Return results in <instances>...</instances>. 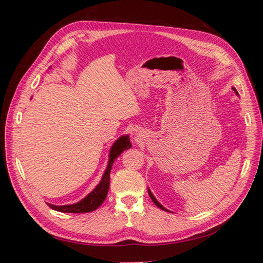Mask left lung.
<instances>
[{
	"mask_svg": "<svg viewBox=\"0 0 263 263\" xmlns=\"http://www.w3.org/2000/svg\"><path fill=\"white\" fill-rule=\"evenodd\" d=\"M233 90L236 92V94H237V95H239V94H238V92H237V90L235 89V87H233ZM148 193H149V196L151 197V200H153V202H154V203H155V204L158 206L159 209H161V210H163V211H168V210H165V209L163 208V206H162L160 203H159V202L156 200V197L154 196V194H153V193L150 192V190H148ZM168 212H169V211H168Z\"/></svg>",
	"mask_w": 263,
	"mask_h": 263,
	"instance_id": "left-lung-1",
	"label": "left lung"
}]
</instances>
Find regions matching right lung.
I'll return each instance as SVG.
<instances>
[{
    "instance_id": "1",
    "label": "right lung",
    "mask_w": 263,
    "mask_h": 263,
    "mask_svg": "<svg viewBox=\"0 0 263 263\" xmlns=\"http://www.w3.org/2000/svg\"><path fill=\"white\" fill-rule=\"evenodd\" d=\"M130 147H132V144L129 141L128 135L118 138L109 150V157H108V163L106 166V170L104 174H103V177L99 184L97 185V187H95L90 194H87L84 198H82L80 202H78L76 204L60 205V206L48 203L50 209L58 212H62V213H89L100 208L102 203L105 201L107 192H108L109 173H110V170H112L114 160L123 153L124 150L129 149Z\"/></svg>"
}]
</instances>
